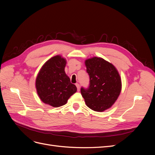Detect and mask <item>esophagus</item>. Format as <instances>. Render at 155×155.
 I'll use <instances>...</instances> for the list:
<instances>
[{"instance_id":"34e87169","label":"esophagus","mask_w":155,"mask_h":155,"mask_svg":"<svg viewBox=\"0 0 155 155\" xmlns=\"http://www.w3.org/2000/svg\"><path fill=\"white\" fill-rule=\"evenodd\" d=\"M76 87H77L78 91H79V90H80V87H79V83H76Z\"/></svg>"}]
</instances>
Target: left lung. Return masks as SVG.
Wrapping results in <instances>:
<instances>
[{
    "instance_id": "1",
    "label": "left lung",
    "mask_w": 155,
    "mask_h": 155,
    "mask_svg": "<svg viewBox=\"0 0 155 155\" xmlns=\"http://www.w3.org/2000/svg\"><path fill=\"white\" fill-rule=\"evenodd\" d=\"M90 84L81 88L85 104L91 109L103 112L114 104L121 90L120 74L113 64L101 58L94 57L85 61Z\"/></svg>"
}]
</instances>
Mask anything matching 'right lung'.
I'll list each match as a JSON object with an SVG mask.
<instances>
[{"instance_id": "add662e5", "label": "right lung", "mask_w": 155, "mask_h": 155, "mask_svg": "<svg viewBox=\"0 0 155 155\" xmlns=\"http://www.w3.org/2000/svg\"><path fill=\"white\" fill-rule=\"evenodd\" d=\"M66 60L55 55L42 67L35 81L37 92L41 100L54 107L67 104L69 97L77 91L76 85L70 83L65 74Z\"/></svg>"}]
</instances>
